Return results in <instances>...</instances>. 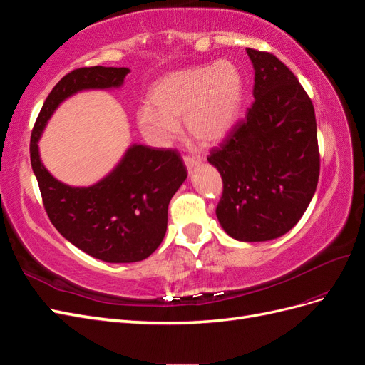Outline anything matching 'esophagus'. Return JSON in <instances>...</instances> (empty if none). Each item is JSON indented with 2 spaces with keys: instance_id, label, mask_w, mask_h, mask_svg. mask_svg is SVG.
Listing matches in <instances>:
<instances>
[{
  "instance_id": "obj_1",
  "label": "esophagus",
  "mask_w": 365,
  "mask_h": 365,
  "mask_svg": "<svg viewBox=\"0 0 365 365\" xmlns=\"http://www.w3.org/2000/svg\"><path fill=\"white\" fill-rule=\"evenodd\" d=\"M184 163H185V168L189 170H193L196 165L201 164V158L197 157H184Z\"/></svg>"
}]
</instances>
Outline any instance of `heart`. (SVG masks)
Here are the masks:
<instances>
[{
  "label": "heart",
  "mask_w": 365,
  "mask_h": 365,
  "mask_svg": "<svg viewBox=\"0 0 365 365\" xmlns=\"http://www.w3.org/2000/svg\"><path fill=\"white\" fill-rule=\"evenodd\" d=\"M244 94V76L227 59L169 73L150 88V108L137 113V126L152 145L168 148L184 120L189 135L216 145L235 128Z\"/></svg>",
  "instance_id": "b5f03b06"
}]
</instances>
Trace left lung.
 <instances>
[{
	"label": "left lung",
	"mask_w": 365,
	"mask_h": 365,
	"mask_svg": "<svg viewBox=\"0 0 365 365\" xmlns=\"http://www.w3.org/2000/svg\"><path fill=\"white\" fill-rule=\"evenodd\" d=\"M254 68V103L207 160L224 193L216 216L239 242L277 239L300 220L319 175L311 98L274 54L247 48Z\"/></svg>",
	"instance_id": "1"
}]
</instances>
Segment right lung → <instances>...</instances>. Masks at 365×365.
I'll return each instance as SVG.
<instances>
[{
	"mask_svg": "<svg viewBox=\"0 0 365 365\" xmlns=\"http://www.w3.org/2000/svg\"><path fill=\"white\" fill-rule=\"evenodd\" d=\"M126 67H91L68 73L53 88L31 132L30 160L43 207L59 233L91 257L108 263L148 259L168 230V207L187 178L178 152L130 145L102 180L70 185L47 170L39 140L56 109L82 91L118 90Z\"/></svg>",
	"mask_w": 365,
	"mask_h": 365,
	"instance_id": "1",
	"label": "right lung"
}]
</instances>
